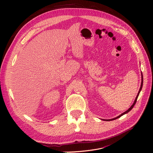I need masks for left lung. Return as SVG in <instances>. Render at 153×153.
<instances>
[{"label":"left lung","mask_w":153,"mask_h":153,"mask_svg":"<svg viewBox=\"0 0 153 153\" xmlns=\"http://www.w3.org/2000/svg\"><path fill=\"white\" fill-rule=\"evenodd\" d=\"M142 85H143V76H142V82H141V85H140V89H139V91H138V94H137V97H136V98H135V101H134V103H133V105L131 106V107L129 108L128 110H126V112H124V113H123L122 114H121L120 115H119V116H117V117H115V118H114V119H105V120H104V121H112V120H115V119H118V118H119L120 117H121L122 115H124V114H127L128 112H129V111H130L133 108V106H135V103H136V102H137V98H138V95H139V94H140V91H141V89H142Z\"/></svg>","instance_id":"obj_1"}]
</instances>
